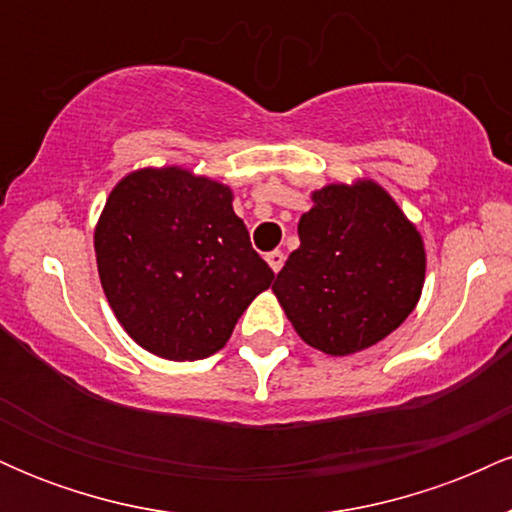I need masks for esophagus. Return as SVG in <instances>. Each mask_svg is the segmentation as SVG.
Returning <instances> with one entry per match:
<instances>
[{"instance_id":"1","label":"esophagus","mask_w":512,"mask_h":512,"mask_svg":"<svg viewBox=\"0 0 512 512\" xmlns=\"http://www.w3.org/2000/svg\"><path fill=\"white\" fill-rule=\"evenodd\" d=\"M264 260H267V264L269 267H272V272H279L281 267H284V252L281 250H272V252H267V257H264Z\"/></svg>"}]
</instances>
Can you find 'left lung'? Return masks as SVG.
Returning a JSON list of instances; mask_svg holds the SVG:
<instances>
[{
	"mask_svg": "<svg viewBox=\"0 0 512 512\" xmlns=\"http://www.w3.org/2000/svg\"><path fill=\"white\" fill-rule=\"evenodd\" d=\"M298 221L301 245L272 286L276 301L313 349L349 356L395 332L419 303L426 248L383 185L330 182Z\"/></svg>",
	"mask_w": 512,
	"mask_h": 512,
	"instance_id": "1",
	"label": "left lung"
}]
</instances>
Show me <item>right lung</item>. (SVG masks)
<instances>
[{
    "label": "right lung",
    "mask_w": 512,
    "mask_h": 512,
    "mask_svg": "<svg viewBox=\"0 0 512 512\" xmlns=\"http://www.w3.org/2000/svg\"><path fill=\"white\" fill-rule=\"evenodd\" d=\"M93 248L122 330L166 361L221 351L274 279L233 211L231 187L182 166H146L117 182Z\"/></svg>",
    "instance_id": "right-lung-1"
}]
</instances>
